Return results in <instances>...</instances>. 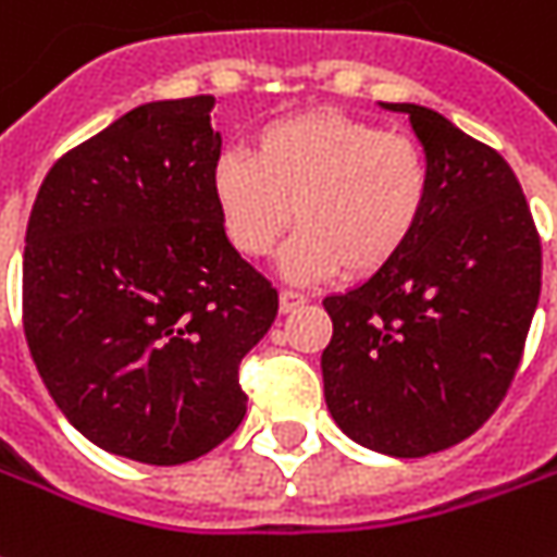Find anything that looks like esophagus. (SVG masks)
I'll use <instances>...</instances> for the list:
<instances>
[{"label": "esophagus", "mask_w": 557, "mask_h": 557, "mask_svg": "<svg viewBox=\"0 0 557 557\" xmlns=\"http://www.w3.org/2000/svg\"><path fill=\"white\" fill-rule=\"evenodd\" d=\"M301 305H308V295L305 293H295V289H283V293H280V310H283V313H293V310H298Z\"/></svg>", "instance_id": "esophagus-1"}]
</instances>
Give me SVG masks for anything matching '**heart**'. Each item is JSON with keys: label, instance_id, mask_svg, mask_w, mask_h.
Here are the masks:
<instances>
[{"label": "heart", "instance_id": "1", "mask_svg": "<svg viewBox=\"0 0 557 557\" xmlns=\"http://www.w3.org/2000/svg\"><path fill=\"white\" fill-rule=\"evenodd\" d=\"M213 200L231 247L271 256L293 219L283 274L298 283L372 277L418 237L433 170L418 139L332 109H310L262 127L252 149L222 151Z\"/></svg>", "mask_w": 557, "mask_h": 557}]
</instances>
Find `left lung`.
<instances>
[{
	"label": "left lung",
	"instance_id": "obj_1",
	"mask_svg": "<svg viewBox=\"0 0 557 557\" xmlns=\"http://www.w3.org/2000/svg\"><path fill=\"white\" fill-rule=\"evenodd\" d=\"M381 106L411 121L433 198L399 259L323 301V387L362 448L423 457L472 436L503 403L540 301L543 252L497 151L426 106Z\"/></svg>",
	"mask_w": 557,
	"mask_h": 557
}]
</instances>
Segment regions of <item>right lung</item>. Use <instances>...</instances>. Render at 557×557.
I'll return each instance as SVG.
<instances>
[{"mask_svg": "<svg viewBox=\"0 0 557 557\" xmlns=\"http://www.w3.org/2000/svg\"><path fill=\"white\" fill-rule=\"evenodd\" d=\"M213 97L131 109L41 183L24 249V332L66 421L103 451L176 467L240 426V359L277 289L219 222Z\"/></svg>", "mask_w": 557, "mask_h": 557, "instance_id": "obj_1", "label": "right lung"}]
</instances>
